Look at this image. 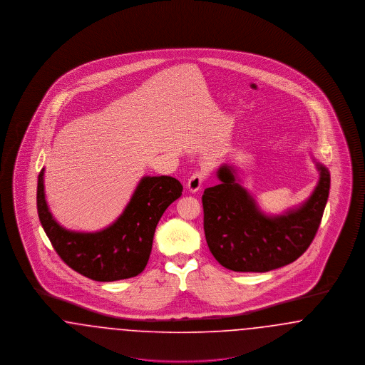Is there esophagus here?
Returning a JSON list of instances; mask_svg holds the SVG:
<instances>
[{"label": "esophagus", "mask_w": 365, "mask_h": 365, "mask_svg": "<svg viewBox=\"0 0 365 365\" xmlns=\"http://www.w3.org/2000/svg\"><path fill=\"white\" fill-rule=\"evenodd\" d=\"M204 179H205V176H204V174H201V173H195V174L191 175V178L189 179L187 185H186L187 190L190 191V192H197V191L201 189V186L204 183Z\"/></svg>", "instance_id": "1"}]
</instances>
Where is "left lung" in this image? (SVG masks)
I'll list each match as a JSON object with an SVG mask.
<instances>
[{
    "instance_id": "left-lung-1",
    "label": "left lung",
    "mask_w": 365,
    "mask_h": 365,
    "mask_svg": "<svg viewBox=\"0 0 365 365\" xmlns=\"http://www.w3.org/2000/svg\"><path fill=\"white\" fill-rule=\"evenodd\" d=\"M314 163L319 180L312 194L279 215L259 207L235 167L220 165L219 185L202 195L204 231L213 257L235 272H267L297 260L312 243L330 192L329 168Z\"/></svg>"
}]
</instances>
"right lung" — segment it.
<instances>
[{"instance_id":"add662e5","label":"right lung","mask_w":365,"mask_h":365,"mask_svg":"<svg viewBox=\"0 0 365 365\" xmlns=\"http://www.w3.org/2000/svg\"><path fill=\"white\" fill-rule=\"evenodd\" d=\"M45 168L38 175L36 208L54 250L68 267L97 282L139 275L152 252L157 223L165 209L182 195L173 176H143L122 215L100 231H72L57 223L46 202Z\"/></svg>"}]
</instances>
